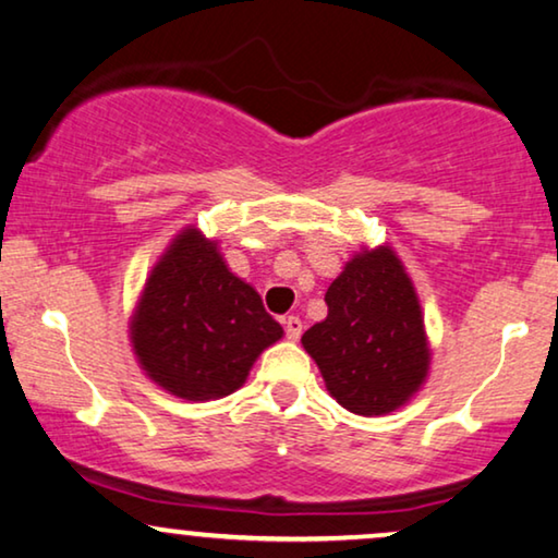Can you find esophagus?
<instances>
[{
    "mask_svg": "<svg viewBox=\"0 0 558 558\" xmlns=\"http://www.w3.org/2000/svg\"><path fill=\"white\" fill-rule=\"evenodd\" d=\"M282 324H286V336L290 341H298L301 339V333H303V320L298 318V316H288L286 320H282Z\"/></svg>",
    "mask_w": 558,
    "mask_h": 558,
    "instance_id": "1",
    "label": "esophagus"
}]
</instances>
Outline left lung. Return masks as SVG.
Returning <instances> with one entry per match:
<instances>
[{
	"label": "left lung",
	"mask_w": 558,
	"mask_h": 558,
	"mask_svg": "<svg viewBox=\"0 0 558 558\" xmlns=\"http://www.w3.org/2000/svg\"><path fill=\"white\" fill-rule=\"evenodd\" d=\"M328 316L303 333L328 395L361 417L404 407L427 381L425 316L404 263L389 245L361 247L326 290Z\"/></svg>",
	"instance_id": "left-lung-1"
}]
</instances>
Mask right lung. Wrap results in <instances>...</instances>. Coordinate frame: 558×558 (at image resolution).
<instances>
[{
    "label": "right lung",
    "instance_id": "right-lung-1",
    "mask_svg": "<svg viewBox=\"0 0 558 558\" xmlns=\"http://www.w3.org/2000/svg\"><path fill=\"white\" fill-rule=\"evenodd\" d=\"M217 245L184 227L148 272L129 320L138 366L186 402L238 391L257 356L282 339L257 290L227 268Z\"/></svg>",
    "mask_w": 558,
    "mask_h": 558
}]
</instances>
